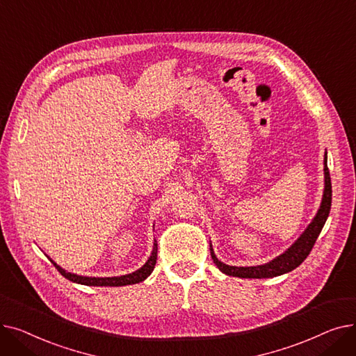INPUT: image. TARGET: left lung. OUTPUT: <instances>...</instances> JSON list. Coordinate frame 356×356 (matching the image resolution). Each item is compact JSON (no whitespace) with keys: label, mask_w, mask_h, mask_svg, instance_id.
I'll return each instance as SVG.
<instances>
[{"label":"left lung","mask_w":356,"mask_h":356,"mask_svg":"<svg viewBox=\"0 0 356 356\" xmlns=\"http://www.w3.org/2000/svg\"><path fill=\"white\" fill-rule=\"evenodd\" d=\"M330 207H332V183H330V175L327 168V157L325 154V191H323L321 208L317 211L313 220L310 222V225L306 228V231L286 252L278 255L277 258L270 261V263L263 266L235 267V266H227L220 263L211 245V255H212L213 263L223 274L232 275V277H241V278H271V277H277V275L286 274L289 271H293L294 268L300 266L310 254L314 242L317 236H319L325 222L329 216Z\"/></svg>","instance_id":"1"}]
</instances>
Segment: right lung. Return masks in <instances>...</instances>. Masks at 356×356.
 <instances>
[{"label": "right lung", "mask_w": 356, "mask_h": 356, "mask_svg": "<svg viewBox=\"0 0 356 356\" xmlns=\"http://www.w3.org/2000/svg\"><path fill=\"white\" fill-rule=\"evenodd\" d=\"M51 261V259H50ZM156 261H157V241H154V247L152 251V255L147 259V263L137 271L131 273V274H125V275H120V277H83V275H78V274H72L67 273L66 270H63L62 267H59L58 264L51 261L54 264V267L58 268V271L67 280L73 283L78 284H83V286H109V287H118V286H128V284H136L140 282H144V280L153 273L154 267H156Z\"/></svg>", "instance_id": "right-lung-1"}]
</instances>
